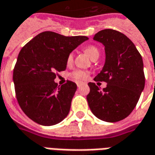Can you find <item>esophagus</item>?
<instances>
[{
	"mask_svg": "<svg viewBox=\"0 0 155 155\" xmlns=\"http://www.w3.org/2000/svg\"><path fill=\"white\" fill-rule=\"evenodd\" d=\"M81 85H82V83H81V82H77V86H78V87H81Z\"/></svg>",
	"mask_w": 155,
	"mask_h": 155,
	"instance_id": "1",
	"label": "esophagus"
}]
</instances>
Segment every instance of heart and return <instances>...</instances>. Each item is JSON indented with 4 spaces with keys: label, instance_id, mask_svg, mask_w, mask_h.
<instances>
[{
    "label": "heart",
    "instance_id": "1",
    "mask_svg": "<svg viewBox=\"0 0 155 155\" xmlns=\"http://www.w3.org/2000/svg\"><path fill=\"white\" fill-rule=\"evenodd\" d=\"M84 52L88 55L89 57L91 58V59L94 58L97 56H99V50L97 49V47L95 46H87L84 48ZM73 61V54L71 53L68 55L67 58V64H71ZM89 76V72L85 71V70L78 69L73 71L69 74V77L73 80L78 81V82H81V81H84Z\"/></svg>",
    "mask_w": 155,
    "mask_h": 155
}]
</instances>
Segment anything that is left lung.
Masks as SVG:
<instances>
[{
    "instance_id": "1",
    "label": "left lung",
    "mask_w": 155,
    "mask_h": 155,
    "mask_svg": "<svg viewBox=\"0 0 155 155\" xmlns=\"http://www.w3.org/2000/svg\"><path fill=\"white\" fill-rule=\"evenodd\" d=\"M93 39L102 43L106 52L105 65L95 81L107 82V85L101 89L94 82H89L87 100L98 119L120 121L131 113L144 90L142 57L133 42L117 30H102Z\"/></svg>"
}]
</instances>
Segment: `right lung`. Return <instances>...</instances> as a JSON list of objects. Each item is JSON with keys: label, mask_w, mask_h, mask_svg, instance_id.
I'll return each instance as SVG.
<instances>
[{"label": "right lung", "mask_w": 155, "mask_h": 155, "mask_svg": "<svg viewBox=\"0 0 155 155\" xmlns=\"http://www.w3.org/2000/svg\"><path fill=\"white\" fill-rule=\"evenodd\" d=\"M87 39L86 36L45 31L21 48L13 71L15 97L35 122L53 125L68 116L77 84L68 80L58 86L54 80L58 72L66 69L68 55Z\"/></svg>", "instance_id": "1"}]
</instances>
